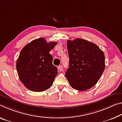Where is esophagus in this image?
<instances>
[{"instance_id":"obj_1","label":"esophagus","mask_w":122,"mask_h":122,"mask_svg":"<svg viewBox=\"0 0 122 122\" xmlns=\"http://www.w3.org/2000/svg\"><path fill=\"white\" fill-rule=\"evenodd\" d=\"M57 68L60 71H63V67L62 66H59L57 67Z\"/></svg>"}]
</instances>
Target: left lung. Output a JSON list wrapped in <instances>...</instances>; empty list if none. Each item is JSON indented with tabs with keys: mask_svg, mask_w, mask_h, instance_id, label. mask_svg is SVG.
I'll return each instance as SVG.
<instances>
[{
	"mask_svg": "<svg viewBox=\"0 0 122 122\" xmlns=\"http://www.w3.org/2000/svg\"><path fill=\"white\" fill-rule=\"evenodd\" d=\"M69 68L65 76L72 88L87 90L97 83L105 69V55L98 46L76 38L67 42Z\"/></svg>",
	"mask_w": 122,
	"mask_h": 122,
	"instance_id": "8db88e82",
	"label": "left lung"
}]
</instances>
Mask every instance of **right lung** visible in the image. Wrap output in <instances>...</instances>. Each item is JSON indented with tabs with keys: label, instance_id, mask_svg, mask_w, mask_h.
Here are the masks:
<instances>
[{
	"label": "right lung",
	"instance_id": "add662e5",
	"mask_svg": "<svg viewBox=\"0 0 122 122\" xmlns=\"http://www.w3.org/2000/svg\"><path fill=\"white\" fill-rule=\"evenodd\" d=\"M56 42L47 43L44 38L34 40L24 47L17 60L19 78L30 91L42 92L49 88L57 74L50 51Z\"/></svg>",
	"mask_w": 122,
	"mask_h": 122
}]
</instances>
